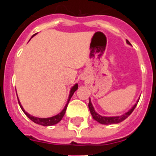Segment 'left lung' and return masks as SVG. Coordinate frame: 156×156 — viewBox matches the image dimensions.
I'll list each match as a JSON object with an SVG mask.
<instances>
[{"label":"left lung","mask_w":156,"mask_h":156,"mask_svg":"<svg viewBox=\"0 0 156 156\" xmlns=\"http://www.w3.org/2000/svg\"><path fill=\"white\" fill-rule=\"evenodd\" d=\"M126 43L127 44L131 45L130 43L128 41H126ZM140 99V98H139ZM139 99L137 101V102L135 103L134 105L130 109L128 112H126V113L122 114L121 115H116V116H103V115H101L98 113L97 112L94 110V108L93 105H92L91 101H90V99L89 101V104H88V107H89V109H90V114H91L92 117L94 120H96L97 122H98L99 123H101V124L105 125H110V124H116V123H119L122 121H123L124 119H126L128 116H129L130 114L133 112V111L134 110V108H136L137 103L139 101Z\"/></svg>","instance_id":"8db88e82"}]
</instances>
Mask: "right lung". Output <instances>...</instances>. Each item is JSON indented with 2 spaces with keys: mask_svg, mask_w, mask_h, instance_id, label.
I'll use <instances>...</instances> for the list:
<instances>
[{
  "mask_svg": "<svg viewBox=\"0 0 156 156\" xmlns=\"http://www.w3.org/2000/svg\"><path fill=\"white\" fill-rule=\"evenodd\" d=\"M36 34H34V35L32 36V37H34ZM77 89H78V84H77V83H76V84L74 85V86L71 89H70V92H69V95L68 101H67V102H66V106L64 107V108H63V109L62 110V111L60 112L58 114H57V115H54V116H51V117H48V118H39V117H35V116H34V115H31L30 114H29L28 112H27L25 111L24 108H23V107L22 106L21 103H20V101H19V105H20V108H21L22 110L23 111V112H24V113L27 115V116L28 117L29 119H31L33 122H34L35 123H37V124L42 125V126H52V125L57 124L58 122H60V121L62 120V119L63 116H64L65 113H66V108H67V106H68V104H69V102L70 99H71L72 96L73 95L74 92H75Z\"/></svg>",
  "mask_w": 156,
  "mask_h": 156,
  "instance_id": "add662e5",
  "label": "right lung"
}]
</instances>
